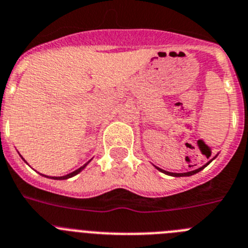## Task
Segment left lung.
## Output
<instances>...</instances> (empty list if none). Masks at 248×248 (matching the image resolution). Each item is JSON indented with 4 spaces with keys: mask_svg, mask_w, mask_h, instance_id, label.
Returning <instances> with one entry per match:
<instances>
[{
    "mask_svg": "<svg viewBox=\"0 0 248 248\" xmlns=\"http://www.w3.org/2000/svg\"><path fill=\"white\" fill-rule=\"evenodd\" d=\"M212 162V161H209L208 163H206V165H204L203 167H201V169H198V170H194V171H190V172H186V173H172V172H167V171H163V170H161V169H157V170H160L161 172H163V173H166V174H170V176H173V177H183V176H192V174H194V173H198L199 171H202V170L204 169V167H206V166L209 165V163Z\"/></svg>",
    "mask_w": 248,
    "mask_h": 248,
    "instance_id": "1",
    "label": "left lung"
}]
</instances>
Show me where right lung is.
Masks as SVG:
<instances>
[{
  "label": "right lung",
  "instance_id": "add662e5",
  "mask_svg": "<svg viewBox=\"0 0 248 248\" xmlns=\"http://www.w3.org/2000/svg\"><path fill=\"white\" fill-rule=\"evenodd\" d=\"M88 162H90V161H88ZM88 162L86 163V165H83L82 167H79L78 170H76V171H74V172H71V173H69V174H66V176H62V177H51V178H54V179H66V178H70V177H74V176H76L77 173H79V172L82 171L83 169H85L86 166L88 165ZM46 177V176H45Z\"/></svg>",
  "mask_w": 248,
  "mask_h": 248
}]
</instances>
